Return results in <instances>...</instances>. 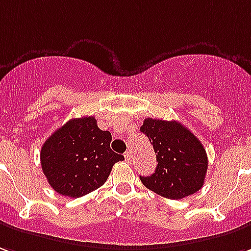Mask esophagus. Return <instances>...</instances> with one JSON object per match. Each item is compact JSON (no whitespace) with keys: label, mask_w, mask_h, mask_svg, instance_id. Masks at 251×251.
Returning a JSON list of instances; mask_svg holds the SVG:
<instances>
[{"label":"esophagus","mask_w":251,"mask_h":251,"mask_svg":"<svg viewBox=\"0 0 251 251\" xmlns=\"http://www.w3.org/2000/svg\"><path fill=\"white\" fill-rule=\"evenodd\" d=\"M125 160H126V162H131V152H130V151L125 152Z\"/></svg>","instance_id":"1"}]
</instances>
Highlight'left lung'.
<instances>
[{"mask_svg":"<svg viewBox=\"0 0 251 251\" xmlns=\"http://www.w3.org/2000/svg\"><path fill=\"white\" fill-rule=\"evenodd\" d=\"M156 153V170L151 176H140L145 187L170 200H180L199 192L208 170V156L202 144L176 121L145 118L140 127Z\"/></svg>","mask_w":251,"mask_h":251,"instance_id":"8db88e82","label":"left lung"}]
</instances>
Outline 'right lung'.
<instances>
[{"instance_id":"add662e5","label":"right lung","mask_w":251,"mask_h":251,"mask_svg":"<svg viewBox=\"0 0 251 251\" xmlns=\"http://www.w3.org/2000/svg\"><path fill=\"white\" fill-rule=\"evenodd\" d=\"M111 133L100 130L95 117L68 121L40 150L42 170L59 194L78 199L100 187L124 156L110 148Z\"/></svg>"}]
</instances>
